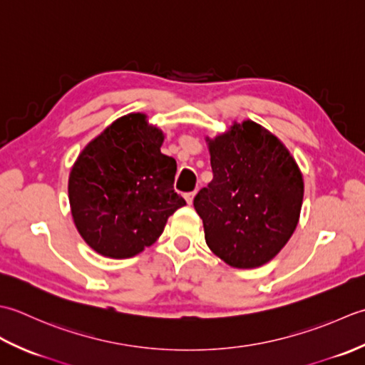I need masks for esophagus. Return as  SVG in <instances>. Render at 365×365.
I'll list each match as a JSON object with an SVG mask.
<instances>
[{
  "label": "esophagus",
  "instance_id": "34e87169",
  "mask_svg": "<svg viewBox=\"0 0 365 365\" xmlns=\"http://www.w3.org/2000/svg\"><path fill=\"white\" fill-rule=\"evenodd\" d=\"M185 202H187V205H192V202H193V197H195V192H189V193H185Z\"/></svg>",
  "mask_w": 365,
  "mask_h": 365
}]
</instances>
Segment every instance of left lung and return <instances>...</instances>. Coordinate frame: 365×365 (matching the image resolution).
Wrapping results in <instances>:
<instances>
[{"label": "left lung", "instance_id": "left-lung-1", "mask_svg": "<svg viewBox=\"0 0 365 365\" xmlns=\"http://www.w3.org/2000/svg\"><path fill=\"white\" fill-rule=\"evenodd\" d=\"M212 181L193 198L212 254L237 269L263 266L299 222L304 180L287 146L254 121L206 137Z\"/></svg>", "mask_w": 365, "mask_h": 365}]
</instances>
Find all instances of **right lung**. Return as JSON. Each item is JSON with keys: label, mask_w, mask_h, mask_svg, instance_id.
<instances>
[{"label": "right lung", "mask_w": 365, "mask_h": 365, "mask_svg": "<svg viewBox=\"0 0 365 365\" xmlns=\"http://www.w3.org/2000/svg\"><path fill=\"white\" fill-rule=\"evenodd\" d=\"M146 118H118L89 141L71 170L73 224L103 257H135L159 240L170 215L185 205L173 189L176 160L160 153L165 135Z\"/></svg>", "instance_id": "right-lung-1"}]
</instances>
